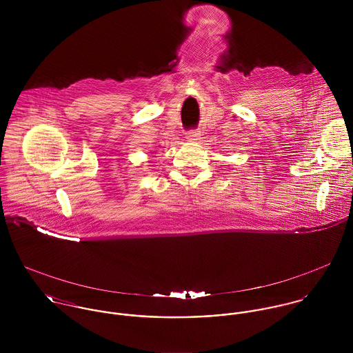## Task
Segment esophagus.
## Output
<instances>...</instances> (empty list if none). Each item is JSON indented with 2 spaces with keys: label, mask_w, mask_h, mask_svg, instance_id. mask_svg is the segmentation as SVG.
<instances>
[{
  "label": "esophagus",
  "mask_w": 353,
  "mask_h": 353,
  "mask_svg": "<svg viewBox=\"0 0 353 353\" xmlns=\"http://www.w3.org/2000/svg\"><path fill=\"white\" fill-rule=\"evenodd\" d=\"M186 139L189 141H197V140H200V133L197 130H189L186 133Z\"/></svg>",
  "instance_id": "34e87169"
}]
</instances>
